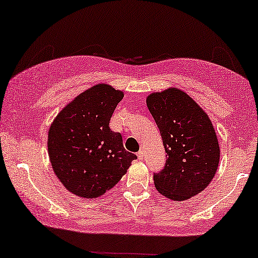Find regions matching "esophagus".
Here are the masks:
<instances>
[{
  "mask_svg": "<svg viewBox=\"0 0 258 258\" xmlns=\"http://www.w3.org/2000/svg\"><path fill=\"white\" fill-rule=\"evenodd\" d=\"M143 150H140L139 151V153H137V157H139L140 158V160H143Z\"/></svg>",
  "mask_w": 258,
  "mask_h": 258,
  "instance_id": "obj_1",
  "label": "esophagus"
}]
</instances>
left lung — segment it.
Segmentation results:
<instances>
[{"mask_svg": "<svg viewBox=\"0 0 258 258\" xmlns=\"http://www.w3.org/2000/svg\"><path fill=\"white\" fill-rule=\"evenodd\" d=\"M147 107L167 153L164 169L154 175L157 191L174 201L203 191L216 175L221 154L209 116L178 88L148 95Z\"/></svg>", "mask_w": 258, "mask_h": 258, "instance_id": "8db88e82", "label": "left lung"}]
</instances>
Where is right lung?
<instances>
[{
  "mask_svg": "<svg viewBox=\"0 0 258 258\" xmlns=\"http://www.w3.org/2000/svg\"><path fill=\"white\" fill-rule=\"evenodd\" d=\"M124 94L109 84L89 88L69 102L48 132V154L55 175L67 190L96 199L117 184L135 154L124 149L109 122Z\"/></svg>",
  "mask_w": 258,
  "mask_h": 258,
  "instance_id": "right-lung-1",
  "label": "right lung"
}]
</instances>
